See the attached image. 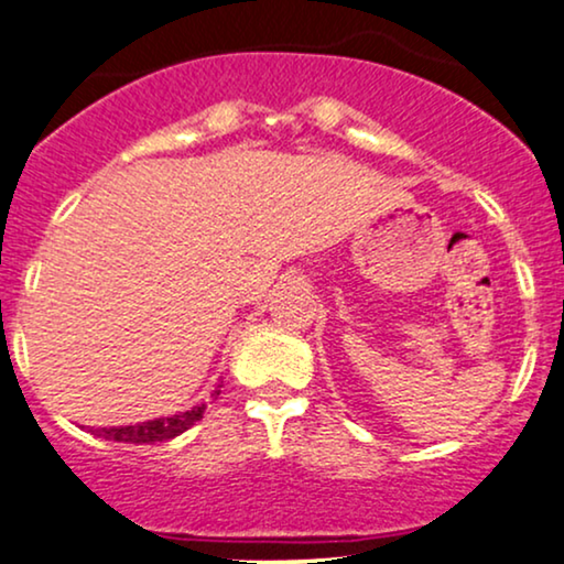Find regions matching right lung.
I'll return each instance as SVG.
<instances>
[{"mask_svg":"<svg viewBox=\"0 0 564 564\" xmlns=\"http://www.w3.org/2000/svg\"><path fill=\"white\" fill-rule=\"evenodd\" d=\"M219 389V386H217ZM219 393V391H215ZM204 404L192 406L188 412L173 414V416H158V420H148L139 422V425H123V427H98L90 430V433L106 437V441H116V443H134V445H152V443H165L173 441L175 435L186 433L194 422L202 420L204 414Z\"/></svg>","mask_w":564,"mask_h":564,"instance_id":"add662e5","label":"right lung"}]
</instances>
